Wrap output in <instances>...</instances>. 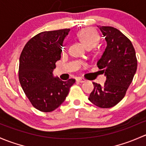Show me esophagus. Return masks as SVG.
I'll use <instances>...</instances> for the list:
<instances>
[{
    "instance_id": "esophagus-1",
    "label": "esophagus",
    "mask_w": 146,
    "mask_h": 146,
    "mask_svg": "<svg viewBox=\"0 0 146 146\" xmlns=\"http://www.w3.org/2000/svg\"><path fill=\"white\" fill-rule=\"evenodd\" d=\"M76 81L79 82H80V83H84V82H86V79H84V78H81V77H79L76 79Z\"/></svg>"
}]
</instances>
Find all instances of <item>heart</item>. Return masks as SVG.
Listing matches in <instances>:
<instances>
[{
    "label": "heart",
    "mask_w": 146,
    "mask_h": 146,
    "mask_svg": "<svg viewBox=\"0 0 146 146\" xmlns=\"http://www.w3.org/2000/svg\"><path fill=\"white\" fill-rule=\"evenodd\" d=\"M77 37L80 41L87 48L94 47L99 40V35L94 29L88 27L80 30L77 33Z\"/></svg>",
    "instance_id": "heart-1"
}]
</instances>
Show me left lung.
<instances>
[{"mask_svg": "<svg viewBox=\"0 0 146 146\" xmlns=\"http://www.w3.org/2000/svg\"><path fill=\"white\" fill-rule=\"evenodd\" d=\"M107 47L97 62L106 76L104 86L93 82L94 89L88 100L101 108H110L119 103L127 93L137 69L135 49L131 40L117 29L99 27Z\"/></svg>", "mask_w": 146, "mask_h": 146, "instance_id": "left-lung-1", "label": "left lung"}]
</instances>
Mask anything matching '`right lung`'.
I'll return each instance as SVG.
<instances>
[{
  "instance_id": "right-lung-1",
  "label": "right lung",
  "mask_w": 146,
  "mask_h": 146,
  "mask_svg": "<svg viewBox=\"0 0 146 146\" xmlns=\"http://www.w3.org/2000/svg\"><path fill=\"white\" fill-rule=\"evenodd\" d=\"M70 31L40 32L29 40L21 52L19 83L31 105L41 112L57 109L75 83L74 79L63 82L52 75L55 62L61 58L63 40Z\"/></svg>"
}]
</instances>
